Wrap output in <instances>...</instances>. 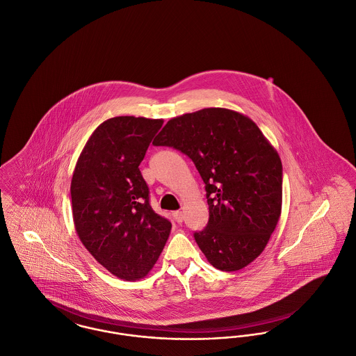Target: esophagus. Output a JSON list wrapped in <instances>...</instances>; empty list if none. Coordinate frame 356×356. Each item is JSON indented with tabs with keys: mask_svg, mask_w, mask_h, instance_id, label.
Listing matches in <instances>:
<instances>
[{
	"mask_svg": "<svg viewBox=\"0 0 356 356\" xmlns=\"http://www.w3.org/2000/svg\"><path fill=\"white\" fill-rule=\"evenodd\" d=\"M172 216H173V219L177 221V222H181L183 221V212L181 211H175L173 213H172Z\"/></svg>",
	"mask_w": 356,
	"mask_h": 356,
	"instance_id": "obj_1",
	"label": "esophagus"
}]
</instances>
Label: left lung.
Segmentation results:
<instances>
[{"mask_svg": "<svg viewBox=\"0 0 356 356\" xmlns=\"http://www.w3.org/2000/svg\"><path fill=\"white\" fill-rule=\"evenodd\" d=\"M153 145L186 154L207 191L209 220L193 236L220 271H237L261 254L282 213L283 168L252 120L225 108L170 119Z\"/></svg>", "mask_w": 356, "mask_h": 356, "instance_id": "obj_1", "label": "left lung"}]
</instances>
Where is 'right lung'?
<instances>
[{
  "mask_svg": "<svg viewBox=\"0 0 356 356\" xmlns=\"http://www.w3.org/2000/svg\"><path fill=\"white\" fill-rule=\"evenodd\" d=\"M163 122L134 116L104 121L86 141L72 176L76 232L102 267L124 280L148 275L172 228L153 211L138 170Z\"/></svg>",
  "mask_w": 356,
  "mask_h": 356,
  "instance_id": "right-lung-1",
  "label": "right lung"
}]
</instances>
